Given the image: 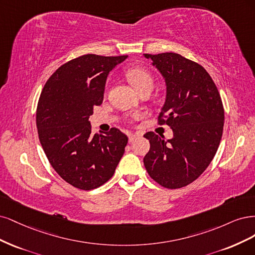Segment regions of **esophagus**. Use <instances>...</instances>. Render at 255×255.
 Wrapping results in <instances>:
<instances>
[{
  "label": "esophagus",
  "instance_id": "1",
  "mask_svg": "<svg viewBox=\"0 0 255 255\" xmlns=\"http://www.w3.org/2000/svg\"><path fill=\"white\" fill-rule=\"evenodd\" d=\"M139 136H141V134H138V133H129V134H128L129 142L134 141L135 138H137V137H139Z\"/></svg>",
  "mask_w": 255,
  "mask_h": 255
}]
</instances>
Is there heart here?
<instances>
[{
	"label": "heart",
	"instance_id": "heart-1",
	"mask_svg": "<svg viewBox=\"0 0 255 255\" xmlns=\"http://www.w3.org/2000/svg\"><path fill=\"white\" fill-rule=\"evenodd\" d=\"M126 75L129 83L136 91H139V90L147 86L153 85V78L151 76V74L145 69L132 68L126 73Z\"/></svg>",
	"mask_w": 255,
	"mask_h": 255
}]
</instances>
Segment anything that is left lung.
Listing matches in <instances>:
<instances>
[{"mask_svg":"<svg viewBox=\"0 0 255 255\" xmlns=\"http://www.w3.org/2000/svg\"><path fill=\"white\" fill-rule=\"evenodd\" d=\"M165 81V102L160 124H167L174 136L153 132L144 157L149 176L160 185L180 188L192 183L210 165L223 135L225 112L214 81L200 64L176 53L144 54Z\"/></svg>","mask_w":255,"mask_h":255,"instance_id":"obj_1","label":"left lung"}]
</instances>
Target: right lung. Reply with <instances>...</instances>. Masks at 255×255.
Returning <instances> with one entry per match:
<instances>
[{"label": "right lung", "instance_id": "right-lung-1", "mask_svg": "<svg viewBox=\"0 0 255 255\" xmlns=\"http://www.w3.org/2000/svg\"><path fill=\"white\" fill-rule=\"evenodd\" d=\"M127 57H78L57 69L41 92L36 114L40 143L57 174L80 190L108 181L125 152L126 134L118 128L92 134L89 118L104 101L109 73Z\"/></svg>", "mask_w": 255, "mask_h": 255}]
</instances>
